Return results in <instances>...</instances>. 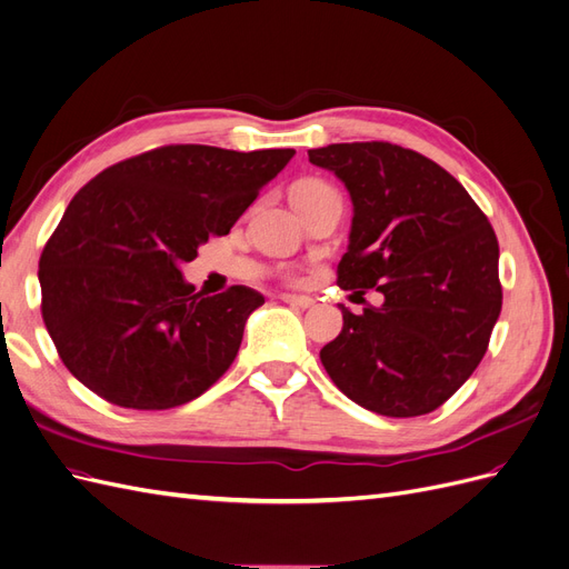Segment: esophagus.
Returning <instances> with one entry per match:
<instances>
[{"label": "esophagus", "instance_id": "34e87169", "mask_svg": "<svg viewBox=\"0 0 569 569\" xmlns=\"http://www.w3.org/2000/svg\"><path fill=\"white\" fill-rule=\"evenodd\" d=\"M282 301L289 303V306H297V308H313L316 301L311 297H299V295H282Z\"/></svg>", "mask_w": 569, "mask_h": 569}]
</instances>
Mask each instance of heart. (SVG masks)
<instances>
[{
  "instance_id": "heart-1",
  "label": "heart",
  "mask_w": 569,
  "mask_h": 569,
  "mask_svg": "<svg viewBox=\"0 0 569 569\" xmlns=\"http://www.w3.org/2000/svg\"><path fill=\"white\" fill-rule=\"evenodd\" d=\"M297 187H325L322 182H313V180H306V182H299Z\"/></svg>"
}]
</instances>
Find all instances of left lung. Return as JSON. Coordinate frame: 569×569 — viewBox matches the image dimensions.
<instances>
[{
	"label": "left lung",
	"mask_w": 569,
	"mask_h": 569,
	"mask_svg": "<svg viewBox=\"0 0 569 569\" xmlns=\"http://www.w3.org/2000/svg\"><path fill=\"white\" fill-rule=\"evenodd\" d=\"M308 161L332 170L353 203L339 287L382 295L360 316L339 303L343 327L322 366L380 416L432 412L475 372L501 313L493 228L451 173L412 149L327 144Z\"/></svg>",
	"instance_id": "1"
}]
</instances>
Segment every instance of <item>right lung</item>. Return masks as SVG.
Here are the masks:
<instances>
[{"label": "right lung", "instance_id": "obj_1", "mask_svg": "<svg viewBox=\"0 0 569 569\" xmlns=\"http://www.w3.org/2000/svg\"><path fill=\"white\" fill-rule=\"evenodd\" d=\"M295 153L170 144L80 189L38 272L47 332L78 382L134 410L176 408L218 382L266 299L242 284L203 297L180 263L228 234Z\"/></svg>", "mask_w": 569, "mask_h": 569}]
</instances>
